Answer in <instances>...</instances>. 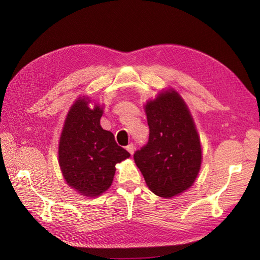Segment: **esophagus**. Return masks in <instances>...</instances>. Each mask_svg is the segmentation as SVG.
<instances>
[{"mask_svg": "<svg viewBox=\"0 0 260 260\" xmlns=\"http://www.w3.org/2000/svg\"><path fill=\"white\" fill-rule=\"evenodd\" d=\"M127 151L132 155L133 153H135V145H133L132 143H131V144H129V145L127 146Z\"/></svg>", "mask_w": 260, "mask_h": 260, "instance_id": "obj_1", "label": "esophagus"}]
</instances>
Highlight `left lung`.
Returning a JSON list of instances; mask_svg holds the SVG:
<instances>
[{
	"instance_id": "1",
	"label": "left lung",
	"mask_w": 260,
	"mask_h": 260,
	"mask_svg": "<svg viewBox=\"0 0 260 260\" xmlns=\"http://www.w3.org/2000/svg\"><path fill=\"white\" fill-rule=\"evenodd\" d=\"M144 107L149 138L133 158L149 190L170 199L187 190L199 175L200 137L190 111L175 90L159 93Z\"/></svg>"
}]
</instances>
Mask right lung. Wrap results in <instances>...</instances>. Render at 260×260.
Wrapping results in <instances>:
<instances>
[{
  "label": "right lung",
  "mask_w": 260,
  "mask_h": 260,
  "mask_svg": "<svg viewBox=\"0 0 260 260\" xmlns=\"http://www.w3.org/2000/svg\"><path fill=\"white\" fill-rule=\"evenodd\" d=\"M89 98H79L70 107L58 145V162L69 186L94 198L113 183L116 164L130 157L111 131L101 127L103 108L89 107Z\"/></svg>",
  "instance_id": "add662e5"
}]
</instances>
